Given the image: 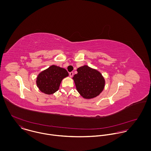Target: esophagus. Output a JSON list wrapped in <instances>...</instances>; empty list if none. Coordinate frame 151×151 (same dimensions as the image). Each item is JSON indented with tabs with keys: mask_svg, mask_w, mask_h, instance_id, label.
I'll list each match as a JSON object with an SVG mask.
<instances>
[{
	"mask_svg": "<svg viewBox=\"0 0 151 151\" xmlns=\"http://www.w3.org/2000/svg\"><path fill=\"white\" fill-rule=\"evenodd\" d=\"M69 75H70V77H72L73 76V75H74V73H73V72H70V73H69Z\"/></svg>",
	"mask_w": 151,
	"mask_h": 151,
	"instance_id": "esophagus-1",
	"label": "esophagus"
}]
</instances>
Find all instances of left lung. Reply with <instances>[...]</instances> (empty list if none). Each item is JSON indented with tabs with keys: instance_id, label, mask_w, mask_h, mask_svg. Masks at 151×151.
I'll return each mask as SVG.
<instances>
[{
	"instance_id": "left-lung-1",
	"label": "left lung",
	"mask_w": 151,
	"mask_h": 151,
	"mask_svg": "<svg viewBox=\"0 0 151 151\" xmlns=\"http://www.w3.org/2000/svg\"><path fill=\"white\" fill-rule=\"evenodd\" d=\"M77 71L78 73L73 79L81 96L85 99H92L102 92L105 81L99 71L86 65L78 68Z\"/></svg>"
}]
</instances>
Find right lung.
<instances>
[{"mask_svg": "<svg viewBox=\"0 0 151 151\" xmlns=\"http://www.w3.org/2000/svg\"><path fill=\"white\" fill-rule=\"evenodd\" d=\"M68 76L67 70L52 65L41 72L37 78V86L44 93L51 95L58 91L62 80Z\"/></svg>", "mask_w": 151, "mask_h": 151, "instance_id": "1", "label": "right lung"}]
</instances>
